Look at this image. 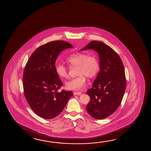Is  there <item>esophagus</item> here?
Returning a JSON list of instances; mask_svg holds the SVG:
<instances>
[{"label":"esophagus","mask_w":151,"mask_h":151,"mask_svg":"<svg viewBox=\"0 0 151 151\" xmlns=\"http://www.w3.org/2000/svg\"><path fill=\"white\" fill-rule=\"evenodd\" d=\"M73 94L75 96H80V95L81 94V92H74Z\"/></svg>","instance_id":"34e87169"}]
</instances>
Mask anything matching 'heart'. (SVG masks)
<instances>
[{"label": "heart", "instance_id": "1", "mask_svg": "<svg viewBox=\"0 0 151 151\" xmlns=\"http://www.w3.org/2000/svg\"><path fill=\"white\" fill-rule=\"evenodd\" d=\"M70 67H78V77L65 83L67 88L72 90L83 89L86 84V77L92 78L94 77L99 70L98 59L93 55L86 53L76 52L70 55L66 59ZM55 72L62 79L68 77V68L65 65L58 63L55 66Z\"/></svg>", "mask_w": 151, "mask_h": 151}]
</instances>
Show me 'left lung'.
<instances>
[{"label":"left lung","mask_w":151,"mask_h":151,"mask_svg":"<svg viewBox=\"0 0 151 151\" xmlns=\"http://www.w3.org/2000/svg\"><path fill=\"white\" fill-rule=\"evenodd\" d=\"M87 49L98 53L100 71L86 91L90 101L86 109L92 117L100 120L115 112L122 102L126 88L124 68L117 53L102 42L92 41L81 50Z\"/></svg>","instance_id":"left-lung-1"}]
</instances>
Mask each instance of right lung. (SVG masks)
<instances>
[{"label":"right lung","mask_w":151,"mask_h":151,"mask_svg":"<svg viewBox=\"0 0 151 151\" xmlns=\"http://www.w3.org/2000/svg\"><path fill=\"white\" fill-rule=\"evenodd\" d=\"M73 46L66 41H54L40 46L26 63L23 75L25 98L31 109L45 119L59 115L65 108L72 91L58 90L63 83L55 72V62L62 51Z\"/></svg>","instance_id":"obj_1"}]
</instances>
